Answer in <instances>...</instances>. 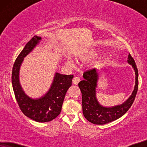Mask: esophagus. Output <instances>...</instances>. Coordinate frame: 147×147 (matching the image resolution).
<instances>
[{
    "instance_id": "esophagus-1",
    "label": "esophagus",
    "mask_w": 147,
    "mask_h": 147,
    "mask_svg": "<svg viewBox=\"0 0 147 147\" xmlns=\"http://www.w3.org/2000/svg\"><path fill=\"white\" fill-rule=\"evenodd\" d=\"M80 78H78V77H76V78H74L73 80H72V82H73V84H75V85H78V83L80 82Z\"/></svg>"
}]
</instances>
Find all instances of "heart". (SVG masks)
<instances>
[{
	"label": "heart",
	"mask_w": 147,
	"mask_h": 147,
	"mask_svg": "<svg viewBox=\"0 0 147 147\" xmlns=\"http://www.w3.org/2000/svg\"><path fill=\"white\" fill-rule=\"evenodd\" d=\"M98 50L91 49L90 50V51H88V52H86V53L82 56L81 59L84 61H89V60H91L93 59V58L95 57L96 56L98 55ZM69 63H70V61H69ZM98 65H99V62H96V63H94L93 64V66L94 67H96V66H98Z\"/></svg>",
	"instance_id": "1"
}]
</instances>
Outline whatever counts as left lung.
Segmentation results:
<instances>
[{"label": "left lung", "mask_w": 147, "mask_h": 147, "mask_svg": "<svg viewBox=\"0 0 147 147\" xmlns=\"http://www.w3.org/2000/svg\"><path fill=\"white\" fill-rule=\"evenodd\" d=\"M127 62L133 68L135 74V85L131 95L126 101L118 105L105 106L102 105L96 97V88L100 79V71L93 69L84 74V80L78 84L82 96V110L84 117L95 124H105L117 120L123 116L133 103L138 86V73L135 61L128 55Z\"/></svg>", "instance_id": "8db88e82"}]
</instances>
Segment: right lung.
<instances>
[{
  "instance_id": "right-lung-1",
  "label": "right lung",
  "mask_w": 147,
  "mask_h": 147,
  "mask_svg": "<svg viewBox=\"0 0 147 147\" xmlns=\"http://www.w3.org/2000/svg\"><path fill=\"white\" fill-rule=\"evenodd\" d=\"M41 39L39 36L33 37L16 59L12 72V85L16 100L23 114L36 122H46L55 119L61 112L64 98L71 86L74 76L55 72L49 89L41 97L33 98L25 93L19 80L20 68L25 57L33 51Z\"/></svg>"
}]
</instances>
